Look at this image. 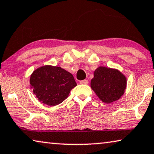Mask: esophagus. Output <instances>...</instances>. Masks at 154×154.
I'll list each match as a JSON object with an SVG mask.
<instances>
[{"label":"esophagus","instance_id":"1","mask_svg":"<svg viewBox=\"0 0 154 154\" xmlns=\"http://www.w3.org/2000/svg\"><path fill=\"white\" fill-rule=\"evenodd\" d=\"M79 83L81 84H87L88 83V79H84V80H82V81H80Z\"/></svg>","mask_w":154,"mask_h":154}]
</instances>
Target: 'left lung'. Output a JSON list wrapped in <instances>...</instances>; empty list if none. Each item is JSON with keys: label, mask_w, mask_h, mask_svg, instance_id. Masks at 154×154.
Listing matches in <instances>:
<instances>
[{"label": "left lung", "mask_w": 154, "mask_h": 154, "mask_svg": "<svg viewBox=\"0 0 154 154\" xmlns=\"http://www.w3.org/2000/svg\"><path fill=\"white\" fill-rule=\"evenodd\" d=\"M91 87L103 103H112L124 94L127 79L117 69L100 66L94 72Z\"/></svg>", "instance_id": "obj_1"}]
</instances>
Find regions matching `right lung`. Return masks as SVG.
I'll return each instance as SVG.
<instances>
[{
  "label": "right lung",
  "instance_id": "1",
  "mask_svg": "<svg viewBox=\"0 0 154 154\" xmlns=\"http://www.w3.org/2000/svg\"><path fill=\"white\" fill-rule=\"evenodd\" d=\"M30 84L38 101L49 106L63 102L77 86L70 72L59 66L50 65L35 70L30 77Z\"/></svg>",
  "mask_w": 154,
  "mask_h": 154
}]
</instances>
